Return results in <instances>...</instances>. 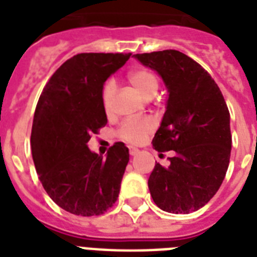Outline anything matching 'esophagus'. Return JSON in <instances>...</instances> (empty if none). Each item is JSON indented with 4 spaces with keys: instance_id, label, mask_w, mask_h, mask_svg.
Here are the masks:
<instances>
[{
    "instance_id": "esophagus-1",
    "label": "esophagus",
    "mask_w": 257,
    "mask_h": 257,
    "mask_svg": "<svg viewBox=\"0 0 257 257\" xmlns=\"http://www.w3.org/2000/svg\"><path fill=\"white\" fill-rule=\"evenodd\" d=\"M139 153H140L139 149L133 148V147H129V155H131V156H137Z\"/></svg>"
}]
</instances>
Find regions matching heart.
Returning a JSON list of instances; mask_svg holds the SVG:
<instances>
[{"label": "heart", "instance_id": "1", "mask_svg": "<svg viewBox=\"0 0 257 257\" xmlns=\"http://www.w3.org/2000/svg\"><path fill=\"white\" fill-rule=\"evenodd\" d=\"M128 81L145 100H151L152 97L156 96L157 90L160 88V81H159L157 74L153 70L145 69V68L129 72ZM114 93H116V84L113 80H108L101 89V104L108 116L113 112ZM155 128H156V122L151 117L129 118V120H125L120 125V128L117 129V136L129 144H139L149 133H152Z\"/></svg>", "mask_w": 257, "mask_h": 257}]
</instances>
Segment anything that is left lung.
<instances>
[{
    "instance_id": "1",
    "label": "left lung",
    "mask_w": 257,
    "mask_h": 257,
    "mask_svg": "<svg viewBox=\"0 0 257 257\" xmlns=\"http://www.w3.org/2000/svg\"><path fill=\"white\" fill-rule=\"evenodd\" d=\"M135 57L156 70L169 92L152 144L159 152L176 155L168 167L155 165L148 180L151 196L165 212H195L219 191L229 165L232 135L223 93L199 62L179 50Z\"/></svg>"
}]
</instances>
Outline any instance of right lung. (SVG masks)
<instances>
[{
	"label": "right lung",
	"instance_id": "1",
	"mask_svg": "<svg viewBox=\"0 0 257 257\" xmlns=\"http://www.w3.org/2000/svg\"><path fill=\"white\" fill-rule=\"evenodd\" d=\"M131 56L76 54L54 72L38 98L30 136L34 167L50 199L73 215H102L120 193L128 148L114 143L102 159L86 144L108 122L102 85Z\"/></svg>",
	"mask_w": 257,
	"mask_h": 257
}]
</instances>
